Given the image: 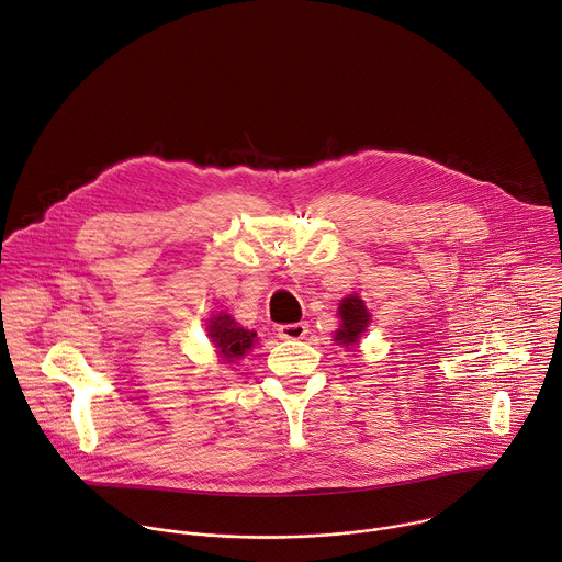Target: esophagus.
<instances>
[{"mask_svg":"<svg viewBox=\"0 0 562 562\" xmlns=\"http://www.w3.org/2000/svg\"><path fill=\"white\" fill-rule=\"evenodd\" d=\"M308 333V324L306 322H295V324H282L278 328V335L282 339H302Z\"/></svg>","mask_w":562,"mask_h":562,"instance_id":"34e87169","label":"esophagus"}]
</instances>
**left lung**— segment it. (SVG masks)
Instances as JSON below:
<instances>
[{
  "mask_svg": "<svg viewBox=\"0 0 562 562\" xmlns=\"http://www.w3.org/2000/svg\"><path fill=\"white\" fill-rule=\"evenodd\" d=\"M339 317H341V326L335 333V341L350 348L361 337V333L366 330L370 315H368L363 302L357 295H350V297L341 300Z\"/></svg>",
  "mask_w": 562,
  "mask_h": 562,
  "instance_id": "left-lung-1",
  "label": "left lung"
}]
</instances>
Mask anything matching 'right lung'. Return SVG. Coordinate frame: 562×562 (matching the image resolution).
Segmentation results:
<instances>
[{"instance_id": "add662e5", "label": "right lung", "mask_w": 562, "mask_h": 562, "mask_svg": "<svg viewBox=\"0 0 562 562\" xmlns=\"http://www.w3.org/2000/svg\"><path fill=\"white\" fill-rule=\"evenodd\" d=\"M210 337H212L214 346L218 348L221 357L229 363V361L240 359L254 346L256 333L238 326L232 319V315H218L210 322Z\"/></svg>"}]
</instances>
